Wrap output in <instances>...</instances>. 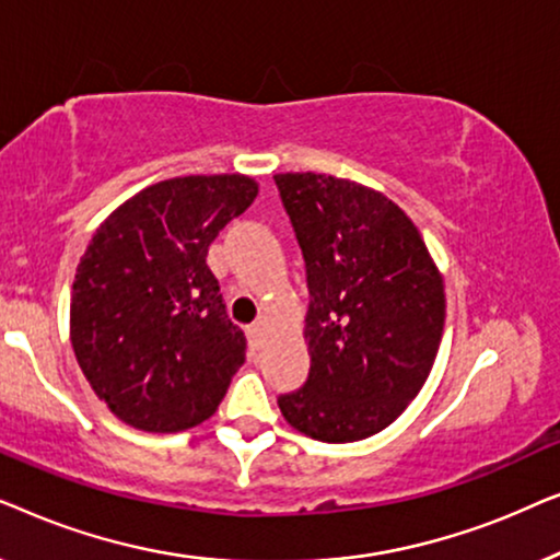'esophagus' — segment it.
Returning <instances> with one entry per match:
<instances>
[{"mask_svg":"<svg viewBox=\"0 0 560 560\" xmlns=\"http://www.w3.org/2000/svg\"><path fill=\"white\" fill-rule=\"evenodd\" d=\"M247 336H249V343L252 347H262V320H257V324H252L247 328Z\"/></svg>","mask_w":560,"mask_h":560,"instance_id":"obj_1","label":"esophagus"}]
</instances>
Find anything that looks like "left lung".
Wrapping results in <instances>:
<instances>
[{
	"mask_svg": "<svg viewBox=\"0 0 560 560\" xmlns=\"http://www.w3.org/2000/svg\"><path fill=\"white\" fill-rule=\"evenodd\" d=\"M308 275L311 372L282 418L326 443L385 431L423 389L446 324V290L395 201L326 173H278Z\"/></svg>",
	"mask_w": 560,
	"mask_h": 560,
	"instance_id": "1",
	"label": "left lung"
}]
</instances>
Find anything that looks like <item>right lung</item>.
Wrapping results in <instances>:
<instances>
[{
  "mask_svg": "<svg viewBox=\"0 0 560 560\" xmlns=\"http://www.w3.org/2000/svg\"><path fill=\"white\" fill-rule=\"evenodd\" d=\"M259 194L242 173L152 183L102 221L75 267L71 343L121 423L178 433L217 412L247 359L206 265L211 242Z\"/></svg>",
  "mask_w": 560,
  "mask_h": 560,
  "instance_id": "obj_1",
  "label": "right lung"
}]
</instances>
